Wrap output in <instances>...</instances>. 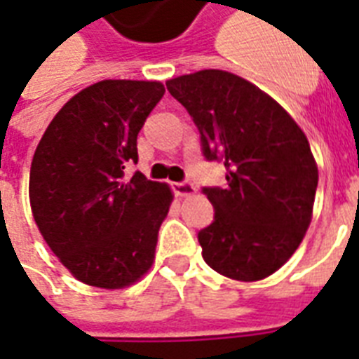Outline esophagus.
I'll use <instances>...</instances> for the list:
<instances>
[{"mask_svg":"<svg viewBox=\"0 0 359 359\" xmlns=\"http://www.w3.org/2000/svg\"><path fill=\"white\" fill-rule=\"evenodd\" d=\"M171 188H173L175 196H179V197H188V196H194V194H196V186L191 184V182H188V180H182V182H173V184H171Z\"/></svg>","mask_w":359,"mask_h":359,"instance_id":"esophagus-1","label":"esophagus"}]
</instances>
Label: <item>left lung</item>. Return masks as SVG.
I'll list each match as a JSON object with an SVG mask.
<instances>
[{
  "instance_id": "left-lung-1",
  "label": "left lung",
  "mask_w": 359,
  "mask_h": 359,
  "mask_svg": "<svg viewBox=\"0 0 359 359\" xmlns=\"http://www.w3.org/2000/svg\"><path fill=\"white\" fill-rule=\"evenodd\" d=\"M165 86L196 123L203 156L227 171L224 188H203L214 207V222L197 233L203 259L231 279L268 278L311 222L318 169L306 134L266 93L225 70Z\"/></svg>"
}]
</instances>
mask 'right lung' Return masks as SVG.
Returning <instances> with one entry per match:
<instances>
[{
    "mask_svg": "<svg viewBox=\"0 0 359 359\" xmlns=\"http://www.w3.org/2000/svg\"><path fill=\"white\" fill-rule=\"evenodd\" d=\"M160 81L104 80L72 97L48 124L31 162L29 201L50 250L76 279L121 289L151 268L171 205L168 184L124 169L162 100Z\"/></svg>",
    "mask_w": 359,
    "mask_h": 359,
    "instance_id": "obj_1",
    "label": "right lung"
}]
</instances>
